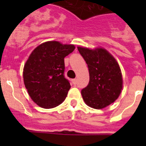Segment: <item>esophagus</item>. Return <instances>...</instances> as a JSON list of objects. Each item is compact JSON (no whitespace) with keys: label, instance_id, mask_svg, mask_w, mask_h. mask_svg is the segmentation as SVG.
I'll return each instance as SVG.
<instances>
[{"label":"esophagus","instance_id":"1","mask_svg":"<svg viewBox=\"0 0 146 146\" xmlns=\"http://www.w3.org/2000/svg\"><path fill=\"white\" fill-rule=\"evenodd\" d=\"M72 82H73V84L76 85V84H77V79H76V78H75V79H74L73 80H72Z\"/></svg>","mask_w":146,"mask_h":146}]
</instances>
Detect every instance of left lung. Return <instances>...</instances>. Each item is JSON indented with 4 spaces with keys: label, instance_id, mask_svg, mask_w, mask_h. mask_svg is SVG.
Masks as SVG:
<instances>
[{
    "label": "left lung",
    "instance_id": "obj_1",
    "mask_svg": "<svg viewBox=\"0 0 146 146\" xmlns=\"http://www.w3.org/2000/svg\"><path fill=\"white\" fill-rule=\"evenodd\" d=\"M89 71L88 85L81 91L87 105L102 109L114 102L122 90V75L115 59L104 49L77 47Z\"/></svg>",
    "mask_w": 146,
    "mask_h": 146
}]
</instances>
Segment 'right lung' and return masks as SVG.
Segmentation results:
<instances>
[{
    "instance_id": "obj_1",
    "label": "right lung",
    "mask_w": 146,
    "mask_h": 146,
    "mask_svg": "<svg viewBox=\"0 0 146 146\" xmlns=\"http://www.w3.org/2000/svg\"><path fill=\"white\" fill-rule=\"evenodd\" d=\"M74 48L72 44L47 42L28 58L23 69L24 83L32 100L41 108H55L65 100L71 86L64 76V58Z\"/></svg>"
}]
</instances>
